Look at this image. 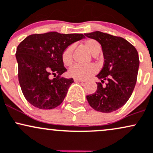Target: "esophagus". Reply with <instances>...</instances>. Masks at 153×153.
Wrapping results in <instances>:
<instances>
[{
    "mask_svg": "<svg viewBox=\"0 0 153 153\" xmlns=\"http://www.w3.org/2000/svg\"><path fill=\"white\" fill-rule=\"evenodd\" d=\"M75 82H85V80L83 79H74Z\"/></svg>",
    "mask_w": 153,
    "mask_h": 153,
    "instance_id": "obj_1",
    "label": "esophagus"
}]
</instances>
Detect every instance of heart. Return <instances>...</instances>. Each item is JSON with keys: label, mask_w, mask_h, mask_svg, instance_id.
Segmentation results:
<instances>
[{"label": "heart", "mask_w": 153, "mask_h": 153, "mask_svg": "<svg viewBox=\"0 0 153 153\" xmlns=\"http://www.w3.org/2000/svg\"><path fill=\"white\" fill-rule=\"evenodd\" d=\"M84 46L92 56H97L101 51L100 44L94 39H86L84 42ZM73 51L74 47L70 45L63 51L61 58H62L63 63L66 66H70L73 63ZM97 71V68L93 64L87 65V66L76 64L69 68L68 75L75 79H86L92 75L95 74Z\"/></svg>", "instance_id": "1"}]
</instances>
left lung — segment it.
Wrapping results in <instances>:
<instances>
[{"label":"left lung","mask_w":153,"mask_h":153,"mask_svg":"<svg viewBox=\"0 0 153 153\" xmlns=\"http://www.w3.org/2000/svg\"><path fill=\"white\" fill-rule=\"evenodd\" d=\"M85 36L101 45L105 59L103 67L96 76L101 82H97L96 92L87 95V100L95 111L113 112L122 107L133 92L140 66L138 53L130 42L121 37L99 31ZM105 80L107 83L102 86Z\"/></svg>","instance_id":"8db88e82"}]
</instances>
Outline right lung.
Here are the masks:
<instances>
[{
	"mask_svg": "<svg viewBox=\"0 0 153 153\" xmlns=\"http://www.w3.org/2000/svg\"><path fill=\"white\" fill-rule=\"evenodd\" d=\"M85 37L82 34L51 32L29 35L20 42L16 53L19 82L31 105L47 110L62 103L74 79L61 76L66 71L61 55L68 46Z\"/></svg>",
	"mask_w": 153,
	"mask_h": 153,
	"instance_id": "add662e5",
	"label": "right lung"
}]
</instances>
